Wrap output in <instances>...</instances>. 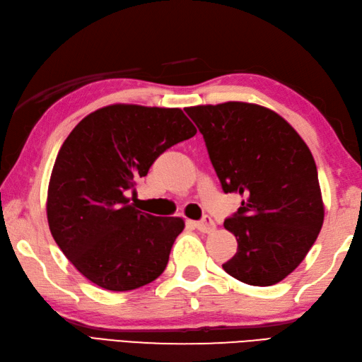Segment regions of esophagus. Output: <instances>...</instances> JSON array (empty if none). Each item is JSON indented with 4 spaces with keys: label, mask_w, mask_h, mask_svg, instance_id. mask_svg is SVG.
<instances>
[{
    "label": "esophagus",
    "mask_w": 362,
    "mask_h": 362,
    "mask_svg": "<svg viewBox=\"0 0 362 362\" xmlns=\"http://www.w3.org/2000/svg\"><path fill=\"white\" fill-rule=\"evenodd\" d=\"M194 225L197 230L202 233H211L216 230V223H214V220L211 217H204L203 220H200V222H195Z\"/></svg>",
    "instance_id": "obj_1"
}]
</instances>
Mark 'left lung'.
<instances>
[{
	"label": "left lung",
	"instance_id": "left-lung-1",
	"mask_svg": "<svg viewBox=\"0 0 362 362\" xmlns=\"http://www.w3.org/2000/svg\"><path fill=\"white\" fill-rule=\"evenodd\" d=\"M200 129L225 194L240 208L225 220L238 253L228 275L272 286L298 267L323 225V202L311 151L281 115L253 103L184 109Z\"/></svg>",
	"mask_w": 362,
	"mask_h": 362
}]
</instances>
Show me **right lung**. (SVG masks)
<instances>
[{
	"instance_id": "add662e5",
	"label": "right lung",
	"mask_w": 362,
	"mask_h": 362,
	"mask_svg": "<svg viewBox=\"0 0 362 362\" xmlns=\"http://www.w3.org/2000/svg\"><path fill=\"white\" fill-rule=\"evenodd\" d=\"M197 134L178 107L110 105L81 120L51 172L49 231L79 274L124 292L165 270L180 217H154L129 204L127 192L170 146Z\"/></svg>"
}]
</instances>
